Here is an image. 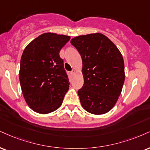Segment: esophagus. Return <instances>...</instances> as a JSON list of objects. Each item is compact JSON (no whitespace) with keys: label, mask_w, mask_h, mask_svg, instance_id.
<instances>
[{"label":"esophagus","mask_w":150,"mask_h":150,"mask_svg":"<svg viewBox=\"0 0 150 150\" xmlns=\"http://www.w3.org/2000/svg\"><path fill=\"white\" fill-rule=\"evenodd\" d=\"M75 73H76V71H75V70L73 69L71 72H70V74H71V75H74L75 74Z\"/></svg>","instance_id":"obj_1"}]
</instances>
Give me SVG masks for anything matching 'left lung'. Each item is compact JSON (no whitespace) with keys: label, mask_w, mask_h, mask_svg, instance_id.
I'll list each match as a JSON object with an SVG mask.
<instances>
[{"label":"left lung","mask_w":150,"mask_h":150,"mask_svg":"<svg viewBox=\"0 0 150 150\" xmlns=\"http://www.w3.org/2000/svg\"><path fill=\"white\" fill-rule=\"evenodd\" d=\"M70 43L82 60L84 84L77 92L82 108L93 115L107 113L116 104L125 80L122 54L102 33L77 36Z\"/></svg>","instance_id":"obj_1"}]
</instances>
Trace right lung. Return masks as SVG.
<instances>
[{
  "mask_svg": "<svg viewBox=\"0 0 150 150\" xmlns=\"http://www.w3.org/2000/svg\"><path fill=\"white\" fill-rule=\"evenodd\" d=\"M70 36L45 33L31 41L23 50L19 81L26 103L33 111L48 114L61 105L69 89V80L59 57Z\"/></svg>",
  "mask_w": 150,
  "mask_h": 150,
  "instance_id": "1",
  "label": "right lung"
}]
</instances>
